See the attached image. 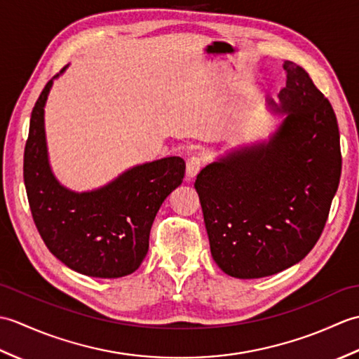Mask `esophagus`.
Wrapping results in <instances>:
<instances>
[{
	"instance_id": "esophagus-1",
	"label": "esophagus",
	"mask_w": 359,
	"mask_h": 359,
	"mask_svg": "<svg viewBox=\"0 0 359 359\" xmlns=\"http://www.w3.org/2000/svg\"><path fill=\"white\" fill-rule=\"evenodd\" d=\"M203 166V158L199 156H191L187 160V175L188 179H193L202 170Z\"/></svg>"
}]
</instances>
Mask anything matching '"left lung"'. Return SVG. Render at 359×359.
Masks as SVG:
<instances>
[{"label":"left lung","instance_id":"obj_1","mask_svg":"<svg viewBox=\"0 0 359 359\" xmlns=\"http://www.w3.org/2000/svg\"><path fill=\"white\" fill-rule=\"evenodd\" d=\"M287 85L269 140L230 149L197 174L211 256L239 279L276 274L306 257L329 217L341 177L339 129L309 74L284 62Z\"/></svg>","mask_w":359,"mask_h":359}]
</instances>
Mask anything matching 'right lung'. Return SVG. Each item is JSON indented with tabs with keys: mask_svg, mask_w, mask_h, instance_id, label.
<instances>
[{
	"mask_svg": "<svg viewBox=\"0 0 359 359\" xmlns=\"http://www.w3.org/2000/svg\"><path fill=\"white\" fill-rule=\"evenodd\" d=\"M57 77L34 106L25 148V185L34 222L50 253L71 270L93 278L126 276L147 256L152 222L184 180L185 162L165 157L135 165L93 191L63 187L52 172L44 133V106Z\"/></svg>",
	"mask_w": 359,
	"mask_h": 359,
	"instance_id": "1",
	"label": "right lung"
}]
</instances>
